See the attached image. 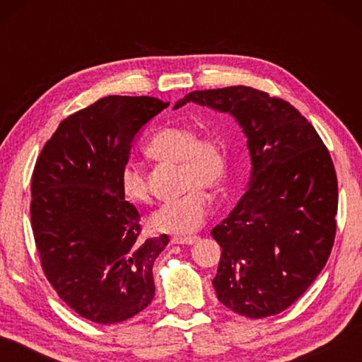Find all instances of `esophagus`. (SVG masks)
<instances>
[{
	"label": "esophagus",
	"mask_w": 362,
	"mask_h": 362,
	"mask_svg": "<svg viewBox=\"0 0 362 362\" xmlns=\"http://www.w3.org/2000/svg\"><path fill=\"white\" fill-rule=\"evenodd\" d=\"M198 236H174L170 243L173 244H182V246H192L196 241H198Z\"/></svg>",
	"instance_id": "obj_1"
}]
</instances>
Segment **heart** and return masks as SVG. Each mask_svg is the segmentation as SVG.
Listing matches in <instances>:
<instances>
[{"mask_svg": "<svg viewBox=\"0 0 362 362\" xmlns=\"http://www.w3.org/2000/svg\"><path fill=\"white\" fill-rule=\"evenodd\" d=\"M148 155L156 159H169L182 164L183 185L188 188L180 198L166 201L153 212V230L174 235H188L203 225L209 196L201 187L216 189L226 175V148L218 137L198 139V132L189 126H168L158 131L146 146ZM119 189L131 203H146L150 199L145 175L134 163H124L119 169Z\"/></svg>", "mask_w": 362, "mask_h": 362, "instance_id": "heart-1", "label": "heart"}]
</instances>
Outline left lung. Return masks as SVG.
Listing matches in <instances>:
<instances>
[{
	"instance_id": "obj_1",
	"label": "left lung",
	"mask_w": 362,
	"mask_h": 362,
	"mask_svg": "<svg viewBox=\"0 0 362 362\" xmlns=\"http://www.w3.org/2000/svg\"><path fill=\"white\" fill-rule=\"evenodd\" d=\"M247 139V192L211 231L222 247L212 286L226 308L260 320L297 302L326 265L335 236L337 175L315 127L289 102L247 86L193 90Z\"/></svg>"
}]
</instances>
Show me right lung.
Returning <instances> with one entry per match:
<instances>
[{"instance_id":"obj_1","label":"right lung","mask_w":362,"mask_h":362,"mask_svg":"<svg viewBox=\"0 0 362 362\" xmlns=\"http://www.w3.org/2000/svg\"><path fill=\"white\" fill-rule=\"evenodd\" d=\"M168 105L103 97L60 122L35 164L30 214L42 272L93 322L129 320L155 296L153 263L169 238H139L140 214L121 193L119 169L142 127Z\"/></svg>"}]
</instances>
